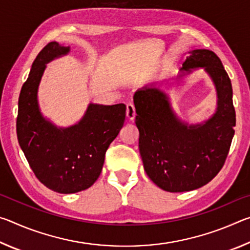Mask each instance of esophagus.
Instances as JSON below:
<instances>
[{
    "instance_id": "34e87169",
    "label": "esophagus",
    "mask_w": 250,
    "mask_h": 250,
    "mask_svg": "<svg viewBox=\"0 0 250 250\" xmlns=\"http://www.w3.org/2000/svg\"><path fill=\"white\" fill-rule=\"evenodd\" d=\"M126 117L129 120H133L135 118V108L133 104H126Z\"/></svg>"
}]
</instances>
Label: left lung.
Listing matches in <instances>:
<instances>
[{
    "label": "left lung",
    "mask_w": 250,
    "mask_h": 250,
    "mask_svg": "<svg viewBox=\"0 0 250 250\" xmlns=\"http://www.w3.org/2000/svg\"><path fill=\"white\" fill-rule=\"evenodd\" d=\"M204 67L216 86V113L205 124L188 125L177 119L167 96L145 87L133 96L135 125L143 167L153 183L177 193L196 189L214 179L225 163L234 137L236 113L230 79L221 59L208 49H194L183 68Z\"/></svg>",
    "instance_id": "left-lung-1"
}]
</instances>
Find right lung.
<instances>
[{"instance_id":"1","label":"right lung","mask_w":250,"mask_h":250,"mask_svg":"<svg viewBox=\"0 0 250 250\" xmlns=\"http://www.w3.org/2000/svg\"><path fill=\"white\" fill-rule=\"evenodd\" d=\"M69 52L50 42L37 55L21 89L16 133L34 174L46 188L62 194L83 191L98 179L108 147L121 130L125 104H90L77 125L58 129L41 115L37 88L46 64Z\"/></svg>"}]
</instances>
